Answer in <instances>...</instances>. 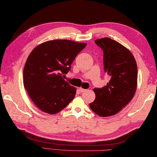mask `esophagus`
<instances>
[{
  "label": "esophagus",
  "instance_id": "esophagus-1",
  "mask_svg": "<svg viewBox=\"0 0 157 157\" xmlns=\"http://www.w3.org/2000/svg\"><path fill=\"white\" fill-rule=\"evenodd\" d=\"M79 92H80V93H82V92H85L86 90H85V89H84V88H79Z\"/></svg>",
  "mask_w": 157,
  "mask_h": 157
}]
</instances>
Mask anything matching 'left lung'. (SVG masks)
<instances>
[{
    "label": "left lung",
    "mask_w": 157,
    "mask_h": 157,
    "mask_svg": "<svg viewBox=\"0 0 157 157\" xmlns=\"http://www.w3.org/2000/svg\"><path fill=\"white\" fill-rule=\"evenodd\" d=\"M94 42L104 53V71L111 79L104 87L94 89L96 98L90 103V107L99 116L114 115L134 97L137 87V64L131 52L119 42L109 38Z\"/></svg>",
    "instance_id": "left-lung-1"
}]
</instances>
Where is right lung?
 Returning <instances> with one entry per match:
<instances>
[{
    "mask_svg": "<svg viewBox=\"0 0 157 157\" xmlns=\"http://www.w3.org/2000/svg\"><path fill=\"white\" fill-rule=\"evenodd\" d=\"M86 43L55 40L33 50L23 69V84L29 97L43 112L55 114L74 98L76 88L63 79Z\"/></svg>",
    "mask_w": 157,
    "mask_h": 157,
    "instance_id": "obj_1",
    "label": "right lung"
}]
</instances>
